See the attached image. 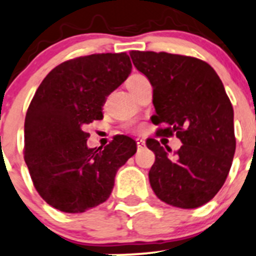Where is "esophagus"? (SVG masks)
<instances>
[{
    "instance_id": "obj_1",
    "label": "esophagus",
    "mask_w": 256,
    "mask_h": 256,
    "mask_svg": "<svg viewBox=\"0 0 256 256\" xmlns=\"http://www.w3.org/2000/svg\"><path fill=\"white\" fill-rule=\"evenodd\" d=\"M144 146H146V142L142 140V139H138V140H136V146H138L139 149H140V148H143Z\"/></svg>"
}]
</instances>
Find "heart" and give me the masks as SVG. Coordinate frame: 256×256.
Masks as SVG:
<instances>
[{
	"label": "heart",
	"mask_w": 256,
	"mask_h": 256,
	"mask_svg": "<svg viewBox=\"0 0 256 256\" xmlns=\"http://www.w3.org/2000/svg\"><path fill=\"white\" fill-rule=\"evenodd\" d=\"M144 76L143 75H139V74H133V75H130L129 78H127V82H126V85H127V88L129 91H130V88H133L134 85H136V82H138L139 80H142Z\"/></svg>",
	"instance_id": "b5f03b06"
}]
</instances>
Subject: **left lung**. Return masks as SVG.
Here are the masks:
<instances>
[{"mask_svg": "<svg viewBox=\"0 0 256 256\" xmlns=\"http://www.w3.org/2000/svg\"><path fill=\"white\" fill-rule=\"evenodd\" d=\"M132 62L152 86V120L164 124L162 136L176 134L182 146L170 148L156 139L146 146L155 154L149 171L152 191L165 204L197 208L210 202L224 184L234 152V112L213 68L197 58L132 50Z\"/></svg>", "mask_w": 256, "mask_h": 256, "instance_id": "left-lung-1", "label": "left lung"}]
</instances>
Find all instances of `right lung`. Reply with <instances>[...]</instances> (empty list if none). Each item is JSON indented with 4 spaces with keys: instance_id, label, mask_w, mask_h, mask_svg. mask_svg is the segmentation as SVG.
<instances>
[{
    "instance_id": "obj_1",
    "label": "right lung",
    "mask_w": 256,
    "mask_h": 256,
    "mask_svg": "<svg viewBox=\"0 0 256 256\" xmlns=\"http://www.w3.org/2000/svg\"><path fill=\"white\" fill-rule=\"evenodd\" d=\"M132 71L126 52L92 54L54 68L36 90L24 120V162L42 198L65 213L104 204L118 168L136 152L118 136L102 149L88 148L84 126L102 120L107 96Z\"/></svg>"
}]
</instances>
